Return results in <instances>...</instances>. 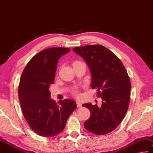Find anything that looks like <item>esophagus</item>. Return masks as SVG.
I'll use <instances>...</instances> for the list:
<instances>
[{
	"mask_svg": "<svg viewBox=\"0 0 153 153\" xmlns=\"http://www.w3.org/2000/svg\"><path fill=\"white\" fill-rule=\"evenodd\" d=\"M76 106L77 108H81L82 106V104L80 103L79 102H76Z\"/></svg>",
	"mask_w": 153,
	"mask_h": 153,
	"instance_id": "1",
	"label": "esophagus"
}]
</instances>
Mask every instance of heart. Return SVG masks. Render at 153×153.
I'll return each instance as SVG.
<instances>
[{
	"label": "heart",
	"instance_id": "obj_1",
	"mask_svg": "<svg viewBox=\"0 0 153 153\" xmlns=\"http://www.w3.org/2000/svg\"><path fill=\"white\" fill-rule=\"evenodd\" d=\"M76 62H73V64L76 63ZM74 94L75 95V96H79V92H78V91H77L76 89H74Z\"/></svg>",
	"mask_w": 153,
	"mask_h": 153
}]
</instances>
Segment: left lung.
<instances>
[{"instance_id":"obj_1","label":"left lung","mask_w":153,"mask_h":153,"mask_svg":"<svg viewBox=\"0 0 153 153\" xmlns=\"http://www.w3.org/2000/svg\"><path fill=\"white\" fill-rule=\"evenodd\" d=\"M73 51L87 62L91 74V88L97 89L102 100L101 107L91 103L82 104L91 116L85 122L87 131L105 135L113 131L124 119L130 100L131 82L121 60L100 45L74 47Z\"/></svg>"}]
</instances>
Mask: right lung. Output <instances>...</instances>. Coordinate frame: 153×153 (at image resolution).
<instances>
[{
  "label": "right lung",
  "instance_id": "right-lung-1",
  "mask_svg": "<svg viewBox=\"0 0 153 153\" xmlns=\"http://www.w3.org/2000/svg\"><path fill=\"white\" fill-rule=\"evenodd\" d=\"M71 51L51 47L40 51L30 60L22 72L18 96L22 113L30 128L42 137H51L63 131L67 119L76 107L72 100L50 98V85L54 83L57 61Z\"/></svg>",
  "mask_w": 153,
  "mask_h": 153
}]
</instances>
